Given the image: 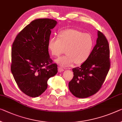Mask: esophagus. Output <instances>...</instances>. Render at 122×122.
<instances>
[{
    "label": "esophagus",
    "instance_id": "esophagus-1",
    "mask_svg": "<svg viewBox=\"0 0 122 122\" xmlns=\"http://www.w3.org/2000/svg\"><path fill=\"white\" fill-rule=\"evenodd\" d=\"M64 71V69H63L62 67H58V71H59V72H62V71Z\"/></svg>",
    "mask_w": 122,
    "mask_h": 122
}]
</instances>
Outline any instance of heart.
<instances>
[{
	"label": "heart",
	"mask_w": 122,
	"mask_h": 122,
	"mask_svg": "<svg viewBox=\"0 0 122 122\" xmlns=\"http://www.w3.org/2000/svg\"><path fill=\"white\" fill-rule=\"evenodd\" d=\"M48 47L51 55L55 57L60 55L65 49L66 54L55 60L61 66H70L75 62L81 65L91 54L93 40L90 34L70 29L60 32L59 38H51Z\"/></svg>",
	"instance_id": "b5f03b06"
}]
</instances>
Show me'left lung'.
<instances>
[{
	"label": "left lung",
	"instance_id": "obj_1",
	"mask_svg": "<svg viewBox=\"0 0 122 122\" xmlns=\"http://www.w3.org/2000/svg\"><path fill=\"white\" fill-rule=\"evenodd\" d=\"M110 67L109 43L103 33L98 31L96 44L85 62L73 68L74 76L69 81L70 92L79 98L96 93L103 85Z\"/></svg>",
	"mask_w": 122,
	"mask_h": 122
}]
</instances>
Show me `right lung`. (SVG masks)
Returning a JSON list of instances; mask_svg holds the SVG:
<instances>
[{"label":"right lung","instance_id":"add662e5","mask_svg":"<svg viewBox=\"0 0 122 122\" xmlns=\"http://www.w3.org/2000/svg\"><path fill=\"white\" fill-rule=\"evenodd\" d=\"M57 23L48 18L32 21L13 43L11 72L19 89L31 97L43 93L48 79L57 73V66L50 58L48 47L51 30Z\"/></svg>","mask_w":122,"mask_h":122}]
</instances>
